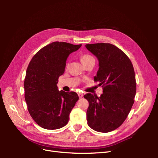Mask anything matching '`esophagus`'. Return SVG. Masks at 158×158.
<instances>
[{
	"instance_id": "34e87169",
	"label": "esophagus",
	"mask_w": 158,
	"mask_h": 158,
	"mask_svg": "<svg viewBox=\"0 0 158 158\" xmlns=\"http://www.w3.org/2000/svg\"><path fill=\"white\" fill-rule=\"evenodd\" d=\"M78 96L80 98H82L83 97V94L82 93H79L78 94Z\"/></svg>"
}]
</instances>
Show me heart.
I'll return each instance as SVG.
<instances>
[{"label": "heart", "instance_id": "heart-1", "mask_svg": "<svg viewBox=\"0 0 158 158\" xmlns=\"http://www.w3.org/2000/svg\"><path fill=\"white\" fill-rule=\"evenodd\" d=\"M93 56H92L89 55H83L82 56H81V61L82 63L84 64L85 62H87L91 59H93Z\"/></svg>", "mask_w": 158, "mask_h": 158}]
</instances>
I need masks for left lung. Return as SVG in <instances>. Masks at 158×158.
<instances>
[{"mask_svg": "<svg viewBox=\"0 0 158 158\" xmlns=\"http://www.w3.org/2000/svg\"><path fill=\"white\" fill-rule=\"evenodd\" d=\"M85 47L99 61L94 80L103 88L99 98L92 94L84 95L89 102L88 125L95 131L109 132L122 125L135 102V70L131 60L116 46L100 43L87 44Z\"/></svg>", "mask_w": 158, "mask_h": 158, "instance_id": "8db88e82", "label": "left lung"}]
</instances>
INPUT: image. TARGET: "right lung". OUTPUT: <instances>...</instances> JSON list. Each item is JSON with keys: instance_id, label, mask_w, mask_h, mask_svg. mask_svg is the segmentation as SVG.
I'll use <instances>...</instances> for the list:
<instances>
[{"instance_id": "obj_1", "label": "right lung", "mask_w": 158, "mask_h": 158, "mask_svg": "<svg viewBox=\"0 0 158 158\" xmlns=\"http://www.w3.org/2000/svg\"><path fill=\"white\" fill-rule=\"evenodd\" d=\"M81 46L52 42L38 51L27 66L23 84L25 100L31 117L42 128L59 129L69 122L78 95L59 91L56 84L64 73L68 56Z\"/></svg>"}]
</instances>
